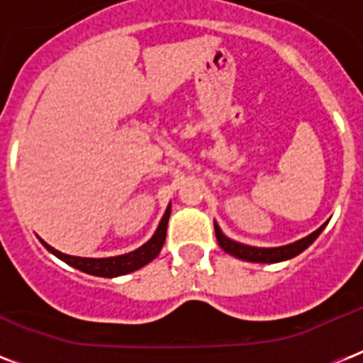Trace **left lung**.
Here are the masks:
<instances>
[{"instance_id": "1", "label": "left lung", "mask_w": 363, "mask_h": 363, "mask_svg": "<svg viewBox=\"0 0 363 363\" xmlns=\"http://www.w3.org/2000/svg\"><path fill=\"white\" fill-rule=\"evenodd\" d=\"M324 228H326V224H322L316 232L309 233L307 238L290 242V245H284V247H250V245H242V242L226 238L222 233L220 226L215 222L216 241H218L222 250L232 254L235 258L245 259V262H254V264H277V262H284V259L298 256V254L303 252L305 248L313 245V241L320 235Z\"/></svg>"}]
</instances>
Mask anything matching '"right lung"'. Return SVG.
Segmentation results:
<instances>
[{"label": "right lung", "mask_w": 363, "mask_h": 363, "mask_svg": "<svg viewBox=\"0 0 363 363\" xmlns=\"http://www.w3.org/2000/svg\"><path fill=\"white\" fill-rule=\"evenodd\" d=\"M171 215V203L167 205L162 220H160L156 232L150 239H148L145 245H141L135 250H131L128 254H121V256H109V258H82V256H71V254H64L56 250L54 247L47 245L39 238V241L43 242V247L47 248L48 252H52L56 258H60L62 262H65L71 267L82 271V273H88V275L94 277H107V279H113V277L128 275L131 271H137L145 267L148 262H152L156 256L160 254L162 247H164L165 233H167V222H169Z\"/></svg>", "instance_id": "1"}]
</instances>
